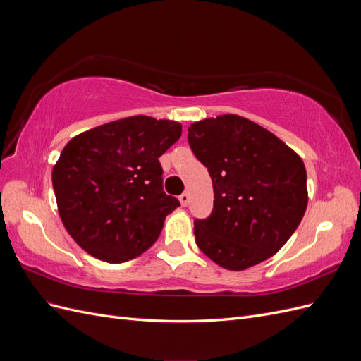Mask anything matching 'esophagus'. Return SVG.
Returning a JSON list of instances; mask_svg holds the SVG:
<instances>
[{
    "instance_id": "esophagus-1",
    "label": "esophagus",
    "mask_w": 361,
    "mask_h": 361,
    "mask_svg": "<svg viewBox=\"0 0 361 361\" xmlns=\"http://www.w3.org/2000/svg\"><path fill=\"white\" fill-rule=\"evenodd\" d=\"M179 200H180L182 206H188V203H190V194L188 192H183L180 197H179Z\"/></svg>"
}]
</instances>
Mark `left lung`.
Wrapping results in <instances>:
<instances>
[{"label": "left lung", "instance_id": "left-lung-1", "mask_svg": "<svg viewBox=\"0 0 361 361\" xmlns=\"http://www.w3.org/2000/svg\"><path fill=\"white\" fill-rule=\"evenodd\" d=\"M188 141L207 167L214 211L194 221L195 244L228 271L274 256L307 209V173L297 152L238 114L194 122Z\"/></svg>", "mask_w": 361, "mask_h": 361}]
</instances>
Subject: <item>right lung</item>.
<instances>
[{
	"mask_svg": "<svg viewBox=\"0 0 361 361\" xmlns=\"http://www.w3.org/2000/svg\"><path fill=\"white\" fill-rule=\"evenodd\" d=\"M182 135L174 120L130 116L85 130L52 169L59 215L90 256L122 264L145 253L180 204L162 191L158 158Z\"/></svg>",
	"mask_w": 361,
	"mask_h": 361,
	"instance_id": "right-lung-1",
	"label": "right lung"
}]
</instances>
